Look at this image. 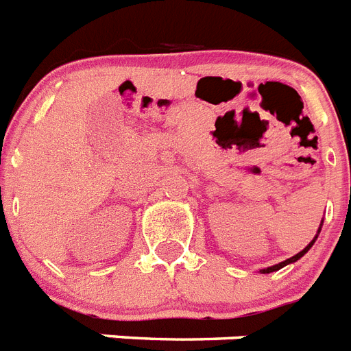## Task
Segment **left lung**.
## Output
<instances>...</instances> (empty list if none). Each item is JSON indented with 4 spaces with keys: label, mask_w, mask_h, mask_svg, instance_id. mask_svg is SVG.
<instances>
[{
    "label": "left lung",
    "mask_w": 351,
    "mask_h": 351,
    "mask_svg": "<svg viewBox=\"0 0 351 351\" xmlns=\"http://www.w3.org/2000/svg\"><path fill=\"white\" fill-rule=\"evenodd\" d=\"M321 226H322V224H321ZM321 226H319V230H317V235L321 234ZM317 235H315V237H313V239L310 241V245H308L306 248H304V250H301V252H299V254H295V255H293V257H290V259L282 261V263H279V265L268 266V268H265V270H261V274H270V271H277V270H281L282 266H287V265H290V263H295V261H299V259H301L302 255L306 254V252L310 250V248H312V246H313V243H315V241H317Z\"/></svg>",
    "instance_id": "8db88e82"
}]
</instances>
